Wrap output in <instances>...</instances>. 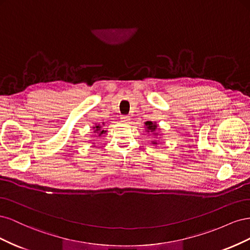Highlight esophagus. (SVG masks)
<instances>
[{"label": "esophagus", "mask_w": 250, "mask_h": 250, "mask_svg": "<svg viewBox=\"0 0 250 250\" xmlns=\"http://www.w3.org/2000/svg\"><path fill=\"white\" fill-rule=\"evenodd\" d=\"M121 120H122V122H124V123H128L130 121V117L122 116V117H121Z\"/></svg>", "instance_id": "34e87169"}]
</instances>
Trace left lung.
I'll use <instances>...</instances> for the list:
<instances>
[{
	"label": "left lung",
	"mask_w": 250,
	"mask_h": 250,
	"mask_svg": "<svg viewBox=\"0 0 250 250\" xmlns=\"http://www.w3.org/2000/svg\"><path fill=\"white\" fill-rule=\"evenodd\" d=\"M145 125H146V127H147V130H150L151 132H153V131L156 129V128H157V125H156L155 123L150 122V121H148V122H146ZM153 144H156V142H153Z\"/></svg>",
	"instance_id": "8db88e82"
}]
</instances>
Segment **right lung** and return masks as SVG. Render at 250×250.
Instances as JSON below:
<instances>
[{
  "label": "right lung",
  "instance_id": "right-lung-1",
  "mask_svg": "<svg viewBox=\"0 0 250 250\" xmlns=\"http://www.w3.org/2000/svg\"><path fill=\"white\" fill-rule=\"evenodd\" d=\"M94 128H95V131H94V132H99V135H101L102 133H105V132H106V131H104V130H102V129H101L102 127H101L100 125H97V126H96V127H94Z\"/></svg>",
  "mask_w": 250,
  "mask_h": 250
}]
</instances>
